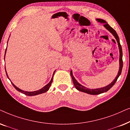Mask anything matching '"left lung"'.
Here are the masks:
<instances>
[{"label":"left lung","mask_w":130,"mask_h":130,"mask_svg":"<svg viewBox=\"0 0 130 130\" xmlns=\"http://www.w3.org/2000/svg\"><path fill=\"white\" fill-rule=\"evenodd\" d=\"M97 21L98 22H101V23H103V26L106 28L108 30V31H109L110 32H111L114 37H115V39L117 40V42H118V47L119 49V71L118 72V74L117 75V77L115 79H113V81L110 83V84H109V85L105 86L104 87H102V88H99V89H88L87 87H85L84 86H83L81 85V84H79V83L78 82V81L76 80L75 78L73 76V74H72V71H71V75L72 81H73V83L74 84V86L78 90L82 91V92L87 93V94H92V95H96V94H101V93L106 92L107 91H108L110 88H111L112 86H113L115 83H116V81H117V79L118 78V77H119V75H121V71H122V67H123V61H122V47L121 46L120 44V42H119V39L117 33V32L115 31V30H113L112 28L110 27V26L109 25V24L107 23V22L105 21V20H102V19H97Z\"/></svg>","instance_id":"left-lung-1"}]
</instances>
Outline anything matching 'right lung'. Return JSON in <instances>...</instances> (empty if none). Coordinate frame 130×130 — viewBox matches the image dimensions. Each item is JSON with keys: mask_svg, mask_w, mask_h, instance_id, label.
<instances>
[{"mask_svg": "<svg viewBox=\"0 0 130 130\" xmlns=\"http://www.w3.org/2000/svg\"><path fill=\"white\" fill-rule=\"evenodd\" d=\"M6 51H5V54H6ZM55 72V71H54V72H53V76H52V79H51V81H50V82H49V83H48L47 84H46V85L44 87H43L42 88V89H40V90H37V91H24V90H22L19 89V88L17 87L16 86H15L14 84H13V83L11 82V83H12V85H13V87H14L15 88V89H16L17 90H18V91H20V92L23 93V94H25V95H27V96H36V95H38V94H41V93H43L46 92V91H47L49 89V88H50V87H51V86L52 83V81H53V75H54ZM6 75H7V77H8V78H9V77H8V74H7V73H6ZM9 80H10V79H9Z\"/></svg>", "mask_w": 130, "mask_h": 130, "instance_id": "obj_1", "label": "right lung"}]
</instances>
